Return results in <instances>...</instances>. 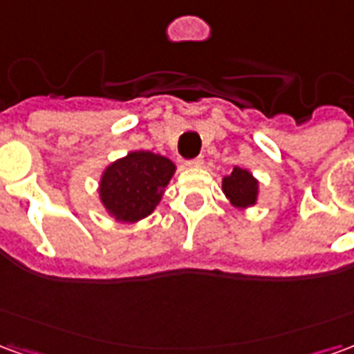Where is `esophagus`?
I'll return each instance as SVG.
<instances>
[{
	"label": "esophagus",
	"mask_w": 354,
	"mask_h": 354,
	"mask_svg": "<svg viewBox=\"0 0 354 354\" xmlns=\"http://www.w3.org/2000/svg\"><path fill=\"white\" fill-rule=\"evenodd\" d=\"M185 167H201L203 165V157H195V159H189V161L184 162Z\"/></svg>",
	"instance_id": "esophagus-1"
}]
</instances>
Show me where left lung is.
<instances>
[{
    "mask_svg": "<svg viewBox=\"0 0 354 354\" xmlns=\"http://www.w3.org/2000/svg\"><path fill=\"white\" fill-rule=\"evenodd\" d=\"M223 193L235 207H250L256 203L258 195V182L254 180L248 170H243L235 167L230 176L223 178Z\"/></svg>",
    "mask_w": 354,
    "mask_h": 354,
    "instance_id": "8db88e82",
    "label": "left lung"
}]
</instances>
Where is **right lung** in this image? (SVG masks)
I'll use <instances>...</instances> for the list:
<instances>
[{"instance_id": "right-lung-1", "label": "right lung", "mask_w": 354, "mask_h": 354, "mask_svg": "<svg viewBox=\"0 0 354 354\" xmlns=\"http://www.w3.org/2000/svg\"><path fill=\"white\" fill-rule=\"evenodd\" d=\"M174 174V162L151 151H132L109 165L100 182L104 207L121 222H136L153 212Z\"/></svg>"}]
</instances>
